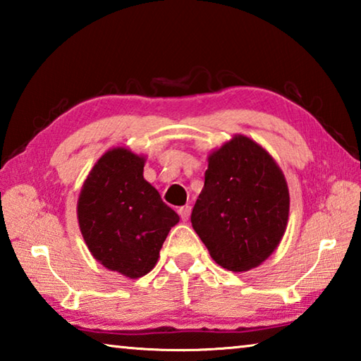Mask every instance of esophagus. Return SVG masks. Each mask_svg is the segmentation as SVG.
I'll use <instances>...</instances> for the list:
<instances>
[{
  "label": "esophagus",
  "mask_w": 361,
  "mask_h": 361,
  "mask_svg": "<svg viewBox=\"0 0 361 361\" xmlns=\"http://www.w3.org/2000/svg\"><path fill=\"white\" fill-rule=\"evenodd\" d=\"M178 213H180V216H181L183 221H188L189 215H191V205H183V207H180Z\"/></svg>",
  "instance_id": "1"
}]
</instances>
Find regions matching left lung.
Here are the masks:
<instances>
[{"label": "left lung", "mask_w": 361, "mask_h": 361, "mask_svg": "<svg viewBox=\"0 0 361 361\" xmlns=\"http://www.w3.org/2000/svg\"><path fill=\"white\" fill-rule=\"evenodd\" d=\"M290 194L276 161L243 135L209 157L191 223L210 256L232 272L259 266L282 240Z\"/></svg>", "instance_id": "8db88e82"}]
</instances>
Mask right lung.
Masks as SVG:
<instances>
[{"label":"right lung","mask_w":361,"mask_h":361,"mask_svg":"<svg viewBox=\"0 0 361 361\" xmlns=\"http://www.w3.org/2000/svg\"><path fill=\"white\" fill-rule=\"evenodd\" d=\"M145 159L126 148L103 154L84 181L78 219L90 253L103 266L138 279L156 266L180 216L143 178Z\"/></svg>","instance_id":"add662e5"}]
</instances>
